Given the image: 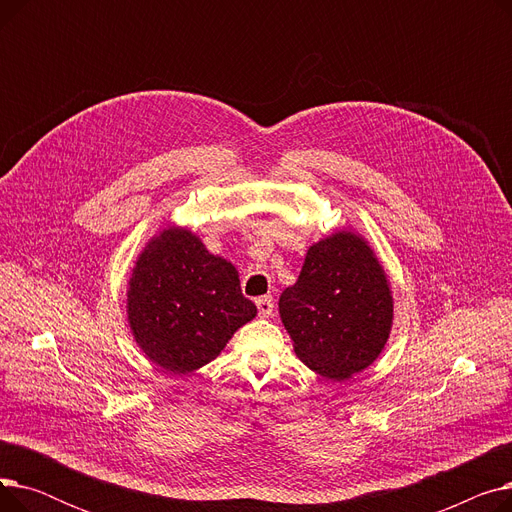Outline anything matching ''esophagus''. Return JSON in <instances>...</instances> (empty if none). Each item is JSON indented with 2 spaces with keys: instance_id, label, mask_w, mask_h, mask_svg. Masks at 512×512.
<instances>
[{
  "instance_id": "1",
  "label": "esophagus",
  "mask_w": 512,
  "mask_h": 512,
  "mask_svg": "<svg viewBox=\"0 0 512 512\" xmlns=\"http://www.w3.org/2000/svg\"><path fill=\"white\" fill-rule=\"evenodd\" d=\"M257 309L261 317H270L274 313V299L272 297H259L257 301Z\"/></svg>"
}]
</instances>
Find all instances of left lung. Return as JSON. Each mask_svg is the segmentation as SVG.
I'll return each mask as SVG.
<instances>
[{"instance_id":"left-lung-1","label":"left lung","mask_w":512,"mask_h":512,"mask_svg":"<svg viewBox=\"0 0 512 512\" xmlns=\"http://www.w3.org/2000/svg\"><path fill=\"white\" fill-rule=\"evenodd\" d=\"M278 307L294 353L334 382L380 357L394 317L384 267L367 240L351 230L309 247L297 284L282 292Z\"/></svg>"}]
</instances>
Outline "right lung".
Returning a JSON list of instances; mask_svg holds the SVG:
<instances>
[{
	"label": "right lung",
	"instance_id": "1",
	"mask_svg": "<svg viewBox=\"0 0 512 512\" xmlns=\"http://www.w3.org/2000/svg\"><path fill=\"white\" fill-rule=\"evenodd\" d=\"M126 297L134 340L170 373L207 365L257 315V307L242 297L236 267L178 226L147 242L132 267Z\"/></svg>",
	"mask_w": 512,
	"mask_h": 512
}]
</instances>
